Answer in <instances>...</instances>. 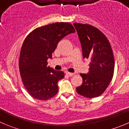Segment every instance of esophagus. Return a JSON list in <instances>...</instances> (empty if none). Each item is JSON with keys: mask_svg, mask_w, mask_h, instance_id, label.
I'll return each instance as SVG.
<instances>
[{"mask_svg": "<svg viewBox=\"0 0 129 129\" xmlns=\"http://www.w3.org/2000/svg\"><path fill=\"white\" fill-rule=\"evenodd\" d=\"M66 75H67L68 76H73L74 75V73H69V72H66Z\"/></svg>", "mask_w": 129, "mask_h": 129, "instance_id": "1", "label": "esophagus"}]
</instances>
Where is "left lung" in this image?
<instances>
[{"label":"left lung","instance_id":"8db88e82","mask_svg":"<svg viewBox=\"0 0 129 129\" xmlns=\"http://www.w3.org/2000/svg\"><path fill=\"white\" fill-rule=\"evenodd\" d=\"M82 48L84 59L90 60L87 74H81L83 83L76 88L79 95L86 98L101 95L112 79L115 61L111 47L105 35L88 24H73Z\"/></svg>","mask_w":129,"mask_h":129}]
</instances>
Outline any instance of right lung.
I'll use <instances>...</instances> for the list:
<instances>
[{
	"label": "right lung",
	"instance_id": "obj_1",
	"mask_svg": "<svg viewBox=\"0 0 129 129\" xmlns=\"http://www.w3.org/2000/svg\"><path fill=\"white\" fill-rule=\"evenodd\" d=\"M74 32L71 24L58 22L36 28L25 38L19 69L23 83L34 98L44 101L57 93L58 81L64 78V73L48 66L47 60L52 58L59 41Z\"/></svg>",
	"mask_w": 129,
	"mask_h": 129
}]
</instances>
